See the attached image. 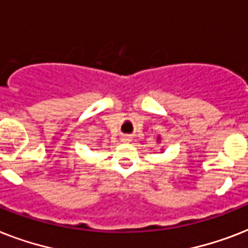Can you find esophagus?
Here are the masks:
<instances>
[{"mask_svg": "<svg viewBox=\"0 0 248 248\" xmlns=\"http://www.w3.org/2000/svg\"><path fill=\"white\" fill-rule=\"evenodd\" d=\"M124 140H126V141H128V140H130V139H128V138H124Z\"/></svg>", "mask_w": 248, "mask_h": 248, "instance_id": "34e87169", "label": "esophagus"}]
</instances>
